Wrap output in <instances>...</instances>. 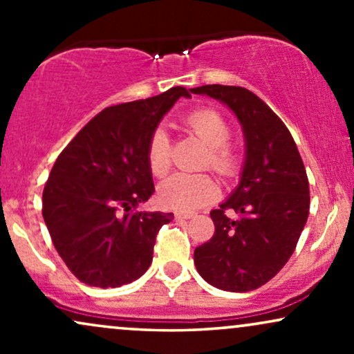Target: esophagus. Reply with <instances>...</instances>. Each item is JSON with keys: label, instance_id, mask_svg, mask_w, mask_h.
Here are the masks:
<instances>
[{"label": "esophagus", "instance_id": "34e87169", "mask_svg": "<svg viewBox=\"0 0 354 354\" xmlns=\"http://www.w3.org/2000/svg\"><path fill=\"white\" fill-rule=\"evenodd\" d=\"M174 216H176L178 219H188L193 216V213H191V211H176V213H174Z\"/></svg>", "mask_w": 354, "mask_h": 354}]
</instances>
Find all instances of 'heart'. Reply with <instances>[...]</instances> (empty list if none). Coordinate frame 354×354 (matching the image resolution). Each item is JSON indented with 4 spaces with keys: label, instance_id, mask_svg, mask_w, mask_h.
<instances>
[{
    "label": "heart",
    "instance_id": "b5f03b06",
    "mask_svg": "<svg viewBox=\"0 0 354 354\" xmlns=\"http://www.w3.org/2000/svg\"><path fill=\"white\" fill-rule=\"evenodd\" d=\"M185 126L208 148L205 166L223 178H233L239 171V154L228 141L231 124L223 113L200 108L185 116ZM148 168L154 176H165L171 168V145L163 129H156L146 149ZM219 194L216 180L209 174H173L158 188V198L166 208L191 211L209 205Z\"/></svg>",
    "mask_w": 354,
    "mask_h": 354
}]
</instances>
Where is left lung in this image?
I'll list each match as a JSON object with an SVG mask.
<instances>
[{"label": "left lung", "instance_id": "left-lung-1", "mask_svg": "<svg viewBox=\"0 0 354 354\" xmlns=\"http://www.w3.org/2000/svg\"><path fill=\"white\" fill-rule=\"evenodd\" d=\"M236 113L246 138L241 183L211 211L214 234L194 250L209 284L246 293L270 281L293 254L310 213V183L290 129L261 98L241 86L191 89Z\"/></svg>", "mask_w": 354, "mask_h": 354}]
</instances>
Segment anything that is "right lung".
Returning <instances> with one entry per match:
<instances>
[{
    "label": "right lung",
    "mask_w": 354,
    "mask_h": 354,
    "mask_svg": "<svg viewBox=\"0 0 354 354\" xmlns=\"http://www.w3.org/2000/svg\"><path fill=\"white\" fill-rule=\"evenodd\" d=\"M188 89L104 108L59 153L43 189L56 251L81 283L116 288L148 270L173 213L138 211L154 193L146 149L158 123Z\"/></svg>",
    "instance_id": "right-lung-1"
}]
</instances>
